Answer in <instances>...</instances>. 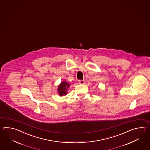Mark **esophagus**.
Returning a JSON list of instances; mask_svg holds the SVG:
<instances>
[{"label": "esophagus", "instance_id": "1", "mask_svg": "<svg viewBox=\"0 0 150 150\" xmlns=\"http://www.w3.org/2000/svg\"><path fill=\"white\" fill-rule=\"evenodd\" d=\"M79 83L81 85H83V84H85V80H79Z\"/></svg>", "mask_w": 150, "mask_h": 150}]
</instances>
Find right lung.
Returning <instances> with one entry per match:
<instances>
[{
  "label": "right lung",
  "mask_w": 150,
  "mask_h": 150,
  "mask_svg": "<svg viewBox=\"0 0 150 150\" xmlns=\"http://www.w3.org/2000/svg\"><path fill=\"white\" fill-rule=\"evenodd\" d=\"M70 84L67 82L63 81L61 83V85L58 86V92L59 93V94L60 96H63V95L67 94V88L69 87Z\"/></svg>",
  "instance_id": "obj_1"
}]
</instances>
